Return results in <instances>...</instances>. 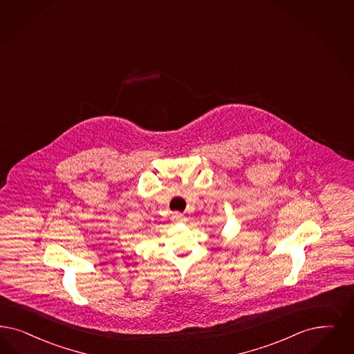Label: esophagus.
Segmentation results:
<instances>
[{"instance_id": "1", "label": "esophagus", "mask_w": 354, "mask_h": 354, "mask_svg": "<svg viewBox=\"0 0 354 354\" xmlns=\"http://www.w3.org/2000/svg\"><path fill=\"white\" fill-rule=\"evenodd\" d=\"M171 218H172V221H174V222H185V221H187V218H185V216H184V214H182V213H174Z\"/></svg>"}]
</instances>
